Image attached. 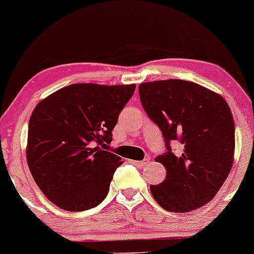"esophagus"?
I'll list each match as a JSON object with an SVG mask.
<instances>
[{
  "label": "esophagus",
  "instance_id": "esophagus-1",
  "mask_svg": "<svg viewBox=\"0 0 254 254\" xmlns=\"http://www.w3.org/2000/svg\"><path fill=\"white\" fill-rule=\"evenodd\" d=\"M133 164H135L136 166H138V168H144V166L148 165V164H149V159H143V160H136V161H133Z\"/></svg>",
  "mask_w": 254,
  "mask_h": 254
}]
</instances>
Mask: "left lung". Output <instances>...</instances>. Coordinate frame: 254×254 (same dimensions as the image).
<instances>
[{
	"mask_svg": "<svg viewBox=\"0 0 254 254\" xmlns=\"http://www.w3.org/2000/svg\"><path fill=\"white\" fill-rule=\"evenodd\" d=\"M138 93L166 146V152L155 158L166 168V178L150 186L153 197L170 212L206 205L233 166L235 127L229 106L221 95L188 80L142 83ZM174 140L184 146L180 155L172 152Z\"/></svg>",
	"mask_w": 254,
	"mask_h": 254,
	"instance_id": "obj_1",
	"label": "left lung"
}]
</instances>
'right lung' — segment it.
Returning <instances> with one entry per match:
<instances>
[{"label": "right lung", "instance_id": "obj_1", "mask_svg": "<svg viewBox=\"0 0 254 254\" xmlns=\"http://www.w3.org/2000/svg\"><path fill=\"white\" fill-rule=\"evenodd\" d=\"M136 85L71 84L46 97L29 122L26 158L47 197L66 211L101 204L121 158L105 147Z\"/></svg>", "mask_w": 254, "mask_h": 254}]
</instances>
